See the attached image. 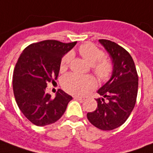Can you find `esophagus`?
I'll list each match as a JSON object with an SVG mask.
<instances>
[{"instance_id":"obj_1","label":"esophagus","mask_w":153,"mask_h":153,"mask_svg":"<svg viewBox=\"0 0 153 153\" xmlns=\"http://www.w3.org/2000/svg\"><path fill=\"white\" fill-rule=\"evenodd\" d=\"M74 99L77 100H82L83 98L81 97H79V96H74Z\"/></svg>"}]
</instances>
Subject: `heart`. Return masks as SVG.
<instances>
[{
    "instance_id": "b5f03b06",
    "label": "heart",
    "mask_w": 153,
    "mask_h": 153,
    "mask_svg": "<svg viewBox=\"0 0 153 153\" xmlns=\"http://www.w3.org/2000/svg\"><path fill=\"white\" fill-rule=\"evenodd\" d=\"M80 55L90 64L92 72L100 81H107L111 78L114 66L110 61L105 58V53L91 43L80 45L79 48ZM73 53L69 52L64 55L61 61L60 69L64 71L71 64ZM62 86L65 91L74 95H82L92 89L96 82L91 76H79L75 74H68L62 78Z\"/></svg>"
}]
</instances>
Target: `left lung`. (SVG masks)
Returning <instances> with one entry per match:
<instances>
[{"instance_id": "8db88e82", "label": "left lung", "mask_w": 153, "mask_h": 153, "mask_svg": "<svg viewBox=\"0 0 153 153\" xmlns=\"http://www.w3.org/2000/svg\"><path fill=\"white\" fill-rule=\"evenodd\" d=\"M114 64L110 79L100 88L102 98L97 99V109L88 113V121L102 131H111L122 126L128 118L136 102L138 81L134 62L125 48L115 42L100 39Z\"/></svg>"}]
</instances>
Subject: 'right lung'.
Returning <instances> with one entry per match:
<instances>
[{
	"label": "right lung",
	"mask_w": 153,
	"mask_h": 153,
	"mask_svg": "<svg viewBox=\"0 0 153 153\" xmlns=\"http://www.w3.org/2000/svg\"><path fill=\"white\" fill-rule=\"evenodd\" d=\"M76 43L43 40L28 45L19 56L13 74V94L19 109L34 125L56 123L72 100L61 89L53 98L45 89L57 79L62 56Z\"/></svg>",
	"instance_id": "1"
}]
</instances>
